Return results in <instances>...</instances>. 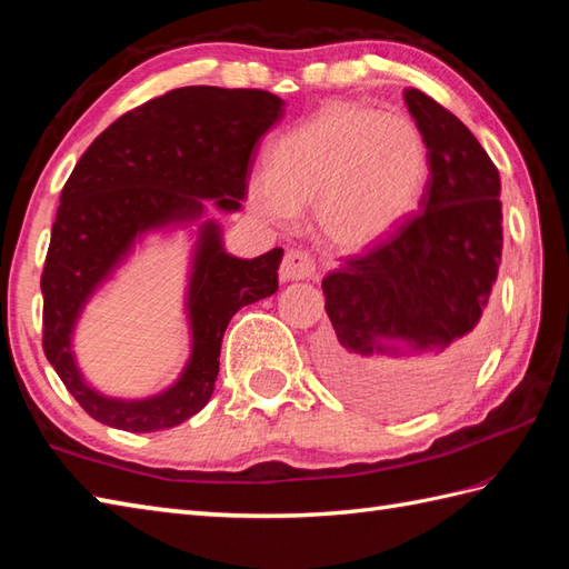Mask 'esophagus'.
<instances>
[{"mask_svg": "<svg viewBox=\"0 0 569 569\" xmlns=\"http://www.w3.org/2000/svg\"><path fill=\"white\" fill-rule=\"evenodd\" d=\"M281 281H306V278L316 276V259L308 251L291 249L283 257L281 263Z\"/></svg>", "mask_w": 569, "mask_h": 569, "instance_id": "obj_1", "label": "esophagus"}]
</instances>
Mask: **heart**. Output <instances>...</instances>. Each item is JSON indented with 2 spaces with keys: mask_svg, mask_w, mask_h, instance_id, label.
Instances as JSON below:
<instances>
[{
  "mask_svg": "<svg viewBox=\"0 0 569 569\" xmlns=\"http://www.w3.org/2000/svg\"><path fill=\"white\" fill-rule=\"evenodd\" d=\"M426 176V143L408 117L330 102L271 143L247 200L273 224H291L312 204L328 244L367 251L408 220Z\"/></svg>",
  "mask_w": 569,
  "mask_h": 569,
  "instance_id": "1",
  "label": "heart"
}]
</instances>
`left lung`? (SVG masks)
Returning a JSON list of instances; mask_svg holds the SVG:
<instances>
[{
  "mask_svg": "<svg viewBox=\"0 0 569 569\" xmlns=\"http://www.w3.org/2000/svg\"><path fill=\"white\" fill-rule=\"evenodd\" d=\"M403 100L428 149L418 212L322 281L335 328L325 377L371 401H418L462 377L503 249L497 166L426 92L408 88Z\"/></svg>",
  "mask_w": 569,
  "mask_h": 569,
  "instance_id": "left-lung-1",
  "label": "left lung"
}]
</instances>
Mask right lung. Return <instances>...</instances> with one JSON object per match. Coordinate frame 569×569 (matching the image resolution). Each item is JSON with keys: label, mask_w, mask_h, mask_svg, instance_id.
Listing matches in <instances>:
<instances>
[{"label": "right lung", "mask_w": 569, "mask_h": 569, "mask_svg": "<svg viewBox=\"0 0 569 569\" xmlns=\"http://www.w3.org/2000/svg\"><path fill=\"white\" fill-rule=\"evenodd\" d=\"M283 107L278 94L263 90L178 88L119 117L72 168L41 276L43 352L94 420L127 432H156L196 416L214 391L229 320L278 291L283 249L257 259L232 257L222 224L208 217V202L227 214L239 212L253 149L283 117ZM176 228H188L193 239L187 367L161 395L104 397L77 367V320L137 243Z\"/></svg>", "instance_id": "add662e5"}]
</instances>
